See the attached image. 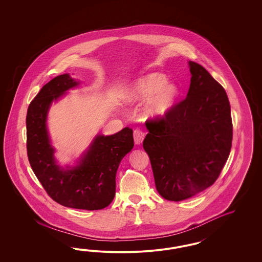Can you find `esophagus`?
I'll use <instances>...</instances> for the list:
<instances>
[{
  "mask_svg": "<svg viewBox=\"0 0 262 262\" xmlns=\"http://www.w3.org/2000/svg\"><path fill=\"white\" fill-rule=\"evenodd\" d=\"M144 137H145V133L143 130L135 129V133H134V139H135V144L140 145L144 140Z\"/></svg>",
  "mask_w": 262,
  "mask_h": 262,
  "instance_id": "34e87169",
  "label": "esophagus"
}]
</instances>
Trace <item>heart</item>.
I'll use <instances>...</instances> for the list:
<instances>
[{
  "mask_svg": "<svg viewBox=\"0 0 262 262\" xmlns=\"http://www.w3.org/2000/svg\"><path fill=\"white\" fill-rule=\"evenodd\" d=\"M180 95L174 82L158 72L143 75L127 88L124 99L127 103H145L142 116L146 119H158L165 116L173 108Z\"/></svg>",
  "mask_w": 262,
  "mask_h": 262,
  "instance_id": "obj_1",
  "label": "heart"
}]
</instances>
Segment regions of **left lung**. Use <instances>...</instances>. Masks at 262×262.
I'll return each mask as SVG.
<instances>
[{"label": "left lung", "mask_w": 262, "mask_h": 262, "mask_svg": "<svg viewBox=\"0 0 262 262\" xmlns=\"http://www.w3.org/2000/svg\"><path fill=\"white\" fill-rule=\"evenodd\" d=\"M186 98L163 118L146 122L143 148L151 160L157 190L179 202L211 186L230 156L232 122L222 85L200 64L188 61Z\"/></svg>", "instance_id": "obj_1"}]
</instances>
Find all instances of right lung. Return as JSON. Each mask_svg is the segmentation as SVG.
I'll return each instance as SVG.
<instances>
[{"instance_id": "1", "label": "right lung", "mask_w": 262, "mask_h": 262, "mask_svg": "<svg viewBox=\"0 0 262 262\" xmlns=\"http://www.w3.org/2000/svg\"><path fill=\"white\" fill-rule=\"evenodd\" d=\"M79 84L63 74L40 89L27 112V151L32 171L51 198L67 207L98 210L114 199L116 172L135 146L134 136L127 127L114 135H97L75 165H59L48 130V113L52 103Z\"/></svg>"}]
</instances>
